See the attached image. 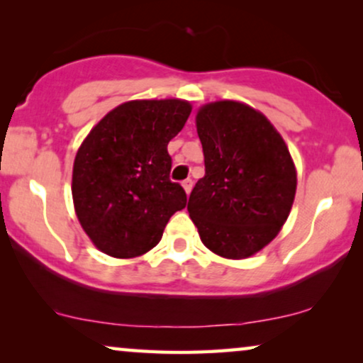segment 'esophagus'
<instances>
[{"label": "esophagus", "mask_w": 363, "mask_h": 363, "mask_svg": "<svg viewBox=\"0 0 363 363\" xmlns=\"http://www.w3.org/2000/svg\"><path fill=\"white\" fill-rule=\"evenodd\" d=\"M192 186H194V182H192V179H186V181H182V187H184L186 194H189L192 191Z\"/></svg>", "instance_id": "esophagus-1"}]
</instances>
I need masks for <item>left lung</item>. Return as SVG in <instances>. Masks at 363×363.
Masks as SVG:
<instances>
[{
  "label": "left lung",
  "instance_id": "8db88e82",
  "mask_svg": "<svg viewBox=\"0 0 363 363\" xmlns=\"http://www.w3.org/2000/svg\"><path fill=\"white\" fill-rule=\"evenodd\" d=\"M206 176L187 211L202 244L225 259L264 249L286 224L297 189L287 144L262 113L238 101L197 111Z\"/></svg>",
  "mask_w": 363,
  "mask_h": 363
}]
</instances>
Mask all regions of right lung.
Masks as SVG:
<instances>
[{
    "mask_svg": "<svg viewBox=\"0 0 363 363\" xmlns=\"http://www.w3.org/2000/svg\"><path fill=\"white\" fill-rule=\"evenodd\" d=\"M191 109L182 99L129 101L109 111L77 149L72 201L101 252L118 259L146 254L174 212L186 207V191L169 179L167 144Z\"/></svg>",
    "mask_w": 363,
    "mask_h": 363,
    "instance_id": "obj_1",
    "label": "right lung"
}]
</instances>
